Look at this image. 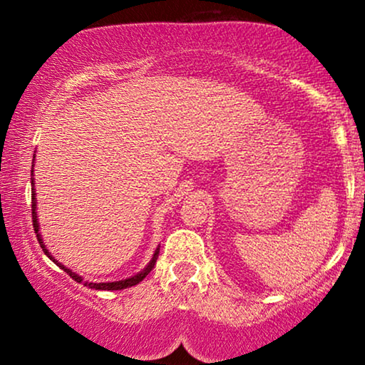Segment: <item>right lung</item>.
<instances>
[{
  "label": "right lung",
  "mask_w": 365,
  "mask_h": 365,
  "mask_svg": "<svg viewBox=\"0 0 365 365\" xmlns=\"http://www.w3.org/2000/svg\"><path fill=\"white\" fill-rule=\"evenodd\" d=\"M32 166H34V165H32ZM32 171H34V170H32ZM32 175H34V173H32ZM31 183H32V225H34V232L37 233V240H39L41 247H43L44 254L48 255V257L51 259V261H53L54 264H58V266H60L63 271H66V273H68L70 276H72V278L75 279V282H77V283H81V282H82V278H81V276H78V274H75V273H72V271H70L68 267L61 266V264L58 262L56 259H54L53 255L48 252V249H46V247H44V244H43V238H41V235H39V223H37V215H36V192H34L36 188H34V178H31ZM158 254H159V249H156V252H154L153 259H150V262L148 264V266L144 267V271H140L139 274L132 276V278L121 279V282H111V283H89V282H86V283H83V284H86V287H89V288H94V290H123V288L133 287V284L140 283L142 279H144L145 276H148V274L150 273V271H153L154 264H156Z\"/></svg>",
  "instance_id": "right-lung-1"
}]
</instances>
